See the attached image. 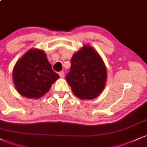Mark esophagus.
Wrapping results in <instances>:
<instances>
[{"label": "esophagus", "mask_w": 147, "mask_h": 147, "mask_svg": "<svg viewBox=\"0 0 147 147\" xmlns=\"http://www.w3.org/2000/svg\"><path fill=\"white\" fill-rule=\"evenodd\" d=\"M59 77H60V78H64V76H65V74H64V72H63V71H61V72H59Z\"/></svg>", "instance_id": "1"}]
</instances>
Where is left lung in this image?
Wrapping results in <instances>:
<instances>
[{"label":"left lung","mask_w":147,"mask_h":147,"mask_svg":"<svg viewBox=\"0 0 147 147\" xmlns=\"http://www.w3.org/2000/svg\"><path fill=\"white\" fill-rule=\"evenodd\" d=\"M66 79L78 98L93 99L105 88L107 70L96 51L90 46L85 45L72 56Z\"/></svg>","instance_id":"1"}]
</instances>
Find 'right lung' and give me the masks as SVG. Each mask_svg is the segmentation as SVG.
Segmentation results:
<instances>
[{
  "label": "right lung",
  "mask_w": 147,
  "mask_h": 147,
  "mask_svg": "<svg viewBox=\"0 0 147 147\" xmlns=\"http://www.w3.org/2000/svg\"><path fill=\"white\" fill-rule=\"evenodd\" d=\"M59 76L53 71L47 55L40 49H30L16 63L13 79L22 96L39 98L48 92Z\"/></svg>",
  "instance_id": "1"
}]
</instances>
